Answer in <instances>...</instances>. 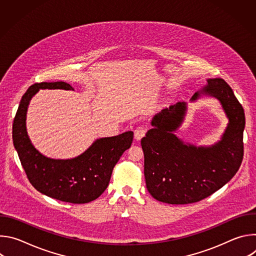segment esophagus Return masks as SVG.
I'll use <instances>...</instances> for the list:
<instances>
[{"instance_id": "obj_1", "label": "esophagus", "mask_w": 256, "mask_h": 256, "mask_svg": "<svg viewBox=\"0 0 256 256\" xmlns=\"http://www.w3.org/2000/svg\"><path fill=\"white\" fill-rule=\"evenodd\" d=\"M147 132V128H144V126H138L134 130V138L136 140H140L144 134Z\"/></svg>"}]
</instances>
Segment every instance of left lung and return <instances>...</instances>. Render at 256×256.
I'll list each match as a JSON object with an SVG mask.
<instances>
[{
	"mask_svg": "<svg viewBox=\"0 0 256 256\" xmlns=\"http://www.w3.org/2000/svg\"><path fill=\"white\" fill-rule=\"evenodd\" d=\"M208 95L220 101L229 120L221 140L210 147H196L177 138L184 120L186 103L165 108L152 120L153 128L140 140L144 174L150 194L171 204L200 202L223 188L238 171L243 159L245 114L231 87L220 78L194 93L190 101Z\"/></svg>",
	"mask_w": 256,
	"mask_h": 256,
	"instance_id": "left-lung-1",
	"label": "left lung"
}]
</instances>
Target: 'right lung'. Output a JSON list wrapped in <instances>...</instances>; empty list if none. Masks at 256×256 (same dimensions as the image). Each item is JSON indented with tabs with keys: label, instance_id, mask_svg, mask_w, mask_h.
<instances>
[{
	"label": "right lung",
	"instance_id": "obj_1",
	"mask_svg": "<svg viewBox=\"0 0 256 256\" xmlns=\"http://www.w3.org/2000/svg\"><path fill=\"white\" fill-rule=\"evenodd\" d=\"M40 89L74 90L66 82L33 84L22 96L13 122V144L33 188L40 192L72 204H87L107 188L112 170L132 142L134 132L97 138L72 159L48 158L34 148L26 130V114L31 98Z\"/></svg>",
	"mask_w": 256,
	"mask_h": 256
}]
</instances>
